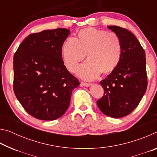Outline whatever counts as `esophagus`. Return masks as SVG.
Instances as JSON below:
<instances>
[{
    "mask_svg": "<svg viewBox=\"0 0 157 157\" xmlns=\"http://www.w3.org/2000/svg\"><path fill=\"white\" fill-rule=\"evenodd\" d=\"M81 85H82V86H86V87H87V86H91V84H90V83H86V82H81Z\"/></svg>",
    "mask_w": 157,
    "mask_h": 157,
    "instance_id": "obj_1",
    "label": "esophagus"
}]
</instances>
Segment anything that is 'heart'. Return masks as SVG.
Masks as SVG:
<instances>
[{"label": "heart", "instance_id": "heart-1", "mask_svg": "<svg viewBox=\"0 0 157 157\" xmlns=\"http://www.w3.org/2000/svg\"><path fill=\"white\" fill-rule=\"evenodd\" d=\"M88 60L79 66L77 75L92 80L102 72L112 71L118 64L122 54V42L113 32H105L95 28L79 31L78 38L68 37L62 46V58L66 67L73 72L78 63Z\"/></svg>", "mask_w": 157, "mask_h": 157}]
</instances>
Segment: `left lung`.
<instances>
[{
  "label": "left lung",
  "mask_w": 157,
  "mask_h": 157,
  "mask_svg": "<svg viewBox=\"0 0 157 157\" xmlns=\"http://www.w3.org/2000/svg\"><path fill=\"white\" fill-rule=\"evenodd\" d=\"M107 27L120 37L122 54L118 64L100 82L105 91L97 105L106 116L122 118L134 111L147 89L145 52L131 32L116 25Z\"/></svg>",
  "instance_id": "left-lung-1"
}]
</instances>
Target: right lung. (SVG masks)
Wrapping results in <instances>:
<instances>
[{
    "label": "right lung",
    "mask_w": 157,
    "mask_h": 157,
    "mask_svg": "<svg viewBox=\"0 0 157 157\" xmlns=\"http://www.w3.org/2000/svg\"><path fill=\"white\" fill-rule=\"evenodd\" d=\"M69 34L65 28L31 34L14 54L15 95L24 109L39 120L60 118L79 85L62 59V46Z\"/></svg>",
    "instance_id": "1"
}]
</instances>
